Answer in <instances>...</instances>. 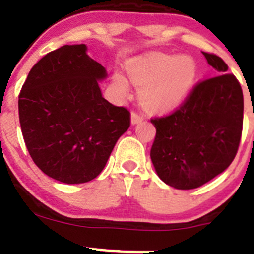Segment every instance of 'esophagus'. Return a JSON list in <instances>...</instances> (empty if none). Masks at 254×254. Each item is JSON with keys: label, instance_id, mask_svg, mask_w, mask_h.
<instances>
[{"label": "esophagus", "instance_id": "1", "mask_svg": "<svg viewBox=\"0 0 254 254\" xmlns=\"http://www.w3.org/2000/svg\"><path fill=\"white\" fill-rule=\"evenodd\" d=\"M144 120V117L141 114H137V113H131V124L136 125L139 123H141Z\"/></svg>", "mask_w": 254, "mask_h": 254}]
</instances>
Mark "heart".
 <instances>
[{
	"label": "heart",
	"instance_id": "1",
	"mask_svg": "<svg viewBox=\"0 0 254 254\" xmlns=\"http://www.w3.org/2000/svg\"><path fill=\"white\" fill-rule=\"evenodd\" d=\"M132 84L139 88L140 104L152 112H165L181 104L195 83L193 62L185 56L152 54L127 63ZM115 82L127 90L124 75L115 74Z\"/></svg>",
	"mask_w": 254,
	"mask_h": 254
}]
</instances>
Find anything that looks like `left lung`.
<instances>
[{
    "label": "left lung",
    "mask_w": 254,
    "mask_h": 254,
    "mask_svg": "<svg viewBox=\"0 0 254 254\" xmlns=\"http://www.w3.org/2000/svg\"><path fill=\"white\" fill-rule=\"evenodd\" d=\"M217 77L195 87L169 117L151 123L156 136L150 150L157 176L179 190L202 186L222 174L237 154L243 124V93L220 57L202 52Z\"/></svg>",
    "instance_id": "8db88e82"
}]
</instances>
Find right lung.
<instances>
[{
	"mask_svg": "<svg viewBox=\"0 0 254 254\" xmlns=\"http://www.w3.org/2000/svg\"><path fill=\"white\" fill-rule=\"evenodd\" d=\"M85 44L63 46L37 62L18 98L22 135L34 164L63 184L92 181L103 171L130 113L110 104L99 82L107 69Z\"/></svg>",
	"mask_w": 254,
	"mask_h": 254,
	"instance_id": "obj_1",
	"label": "right lung"
}]
</instances>
